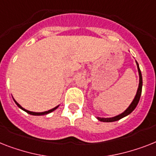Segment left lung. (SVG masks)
<instances>
[{
	"mask_svg": "<svg viewBox=\"0 0 156 156\" xmlns=\"http://www.w3.org/2000/svg\"><path fill=\"white\" fill-rule=\"evenodd\" d=\"M136 62V61H135ZM136 65H137V68H138V72H139V75H140V83H139V87H138L137 92H136V94L135 96V98L133 99V101L131 102V103L130 104L127 109H126V111H123L122 114H120L119 115H116L115 117L112 118H100V117H97V119L101 121V122H115V121H118V120L121 119L122 118L126 117L128 115L132 112L135 109V107H137L138 103H139V101L140 99V96H141V93H142V87H143V78H142V74L141 71H140V66H139V64L136 62Z\"/></svg>",
	"mask_w": 156,
	"mask_h": 156,
	"instance_id": "left-lung-1",
	"label": "left lung"
}]
</instances>
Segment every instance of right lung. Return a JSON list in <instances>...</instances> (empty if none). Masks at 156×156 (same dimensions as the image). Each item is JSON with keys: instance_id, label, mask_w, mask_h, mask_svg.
Listing matches in <instances>:
<instances>
[{"instance_id": "add662e5", "label": "right lung", "mask_w": 156, "mask_h": 156, "mask_svg": "<svg viewBox=\"0 0 156 156\" xmlns=\"http://www.w3.org/2000/svg\"><path fill=\"white\" fill-rule=\"evenodd\" d=\"M13 101H14L15 103H16V106H17V107H18L19 108H21V110H23L24 111H25V112H27L28 114H30V115H38V116H39V115H48V114L51 113V112H53V111H55V110H56V109L58 108V107H59V105H58V106L55 107H54V108L51 109V110H49V111H44V112H33V111H28V110H25V108H23V107H21V105L19 104L18 102H16V101L14 99V98H13Z\"/></svg>"}]
</instances>
